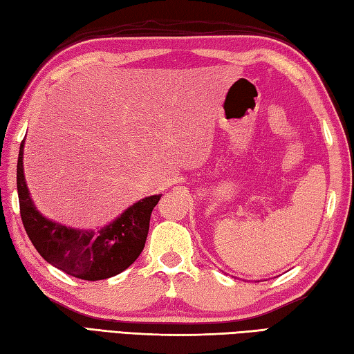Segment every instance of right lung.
<instances>
[{"mask_svg": "<svg viewBox=\"0 0 354 354\" xmlns=\"http://www.w3.org/2000/svg\"><path fill=\"white\" fill-rule=\"evenodd\" d=\"M24 140L17 167L21 219L36 251L50 265L80 280H106L129 268L145 248L152 209L161 194L135 202L100 230H76L56 223L37 212L26 184Z\"/></svg>", "mask_w": 354, "mask_h": 354, "instance_id": "1", "label": "right lung"}]
</instances>
